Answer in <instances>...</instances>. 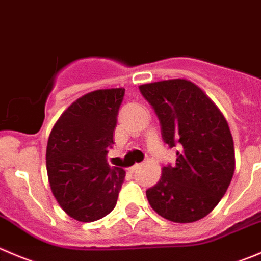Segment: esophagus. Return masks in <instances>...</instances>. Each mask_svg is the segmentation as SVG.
<instances>
[{"label": "esophagus", "mask_w": 261, "mask_h": 261, "mask_svg": "<svg viewBox=\"0 0 261 261\" xmlns=\"http://www.w3.org/2000/svg\"><path fill=\"white\" fill-rule=\"evenodd\" d=\"M140 167H141V163H136L135 166H133V167H131V168H130V171H131V172H135V171H138V169L140 168Z\"/></svg>", "instance_id": "esophagus-1"}]
</instances>
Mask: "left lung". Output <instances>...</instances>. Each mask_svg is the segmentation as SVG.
I'll list each match as a JSON object with an SVG mask.
<instances>
[{
  "mask_svg": "<svg viewBox=\"0 0 261 261\" xmlns=\"http://www.w3.org/2000/svg\"><path fill=\"white\" fill-rule=\"evenodd\" d=\"M153 106L162 136L177 151L176 166L163 167L158 184L146 191L151 208L174 223L208 216L221 201L234 173V146L228 122L201 88L187 79L140 85Z\"/></svg>",
  "mask_w": 261,
  "mask_h": 261,
  "instance_id": "left-lung-1",
  "label": "left lung"
}]
</instances>
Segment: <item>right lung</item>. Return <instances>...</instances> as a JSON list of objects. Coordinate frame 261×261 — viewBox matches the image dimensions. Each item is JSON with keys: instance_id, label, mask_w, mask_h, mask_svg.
<instances>
[{"instance_id": "1", "label": "right lung", "mask_w": 261, "mask_h": 261, "mask_svg": "<svg viewBox=\"0 0 261 261\" xmlns=\"http://www.w3.org/2000/svg\"><path fill=\"white\" fill-rule=\"evenodd\" d=\"M125 89H98L69 106L53 126L45 164L50 190L63 212L94 222L115 208L126 172L107 163Z\"/></svg>"}]
</instances>
